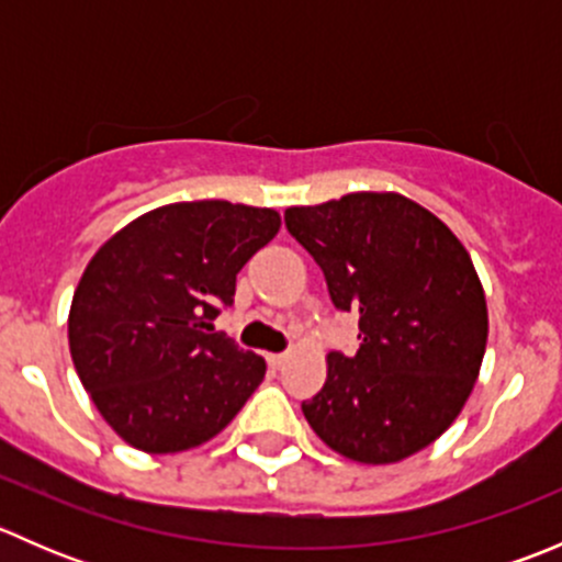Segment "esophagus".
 Returning a JSON list of instances; mask_svg holds the SVG:
<instances>
[{
	"mask_svg": "<svg viewBox=\"0 0 562 562\" xmlns=\"http://www.w3.org/2000/svg\"><path fill=\"white\" fill-rule=\"evenodd\" d=\"M266 361H269L271 370H280V367L285 364V356H282V353H269V356H266Z\"/></svg>",
	"mask_w": 562,
	"mask_h": 562,
	"instance_id": "1",
	"label": "esophagus"
}]
</instances>
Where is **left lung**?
Listing matches in <instances>:
<instances>
[{
  "mask_svg": "<svg viewBox=\"0 0 562 562\" xmlns=\"http://www.w3.org/2000/svg\"><path fill=\"white\" fill-rule=\"evenodd\" d=\"M285 228L326 277L331 304L359 313V350L328 353L302 402L317 438L367 464L400 462L451 427L486 348L484 288L462 241L396 192H350L285 209Z\"/></svg>",
  "mask_w": 562,
  "mask_h": 562,
  "instance_id": "obj_1",
  "label": "left lung"
}]
</instances>
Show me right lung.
Listing matches in <instances>:
<instances>
[{
    "label": "right lung",
    "mask_w": 562,
    "mask_h": 562,
    "mask_svg": "<svg viewBox=\"0 0 562 562\" xmlns=\"http://www.w3.org/2000/svg\"><path fill=\"white\" fill-rule=\"evenodd\" d=\"M280 231L274 209L168 203L94 252L67 321L83 389L113 432L149 454L195 449L225 429L266 375L212 321L236 274Z\"/></svg>",
    "instance_id": "obj_1"
}]
</instances>
